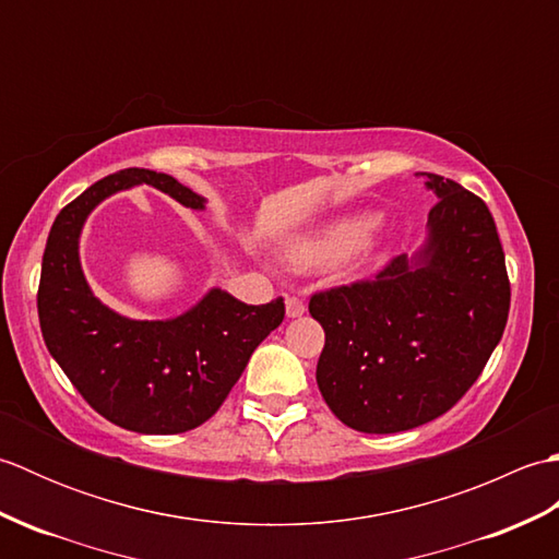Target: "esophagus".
I'll return each instance as SVG.
<instances>
[{"label": "esophagus", "mask_w": 559, "mask_h": 559, "mask_svg": "<svg viewBox=\"0 0 559 559\" xmlns=\"http://www.w3.org/2000/svg\"><path fill=\"white\" fill-rule=\"evenodd\" d=\"M286 314L290 319H298L305 314V302L300 298H295V295H290V298L286 300Z\"/></svg>", "instance_id": "34e87169"}]
</instances>
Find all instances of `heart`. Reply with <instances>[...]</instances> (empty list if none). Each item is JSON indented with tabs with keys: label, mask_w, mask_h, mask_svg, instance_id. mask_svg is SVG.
Segmentation results:
<instances>
[{
	"label": "heart",
	"mask_w": 559,
	"mask_h": 559,
	"mask_svg": "<svg viewBox=\"0 0 559 559\" xmlns=\"http://www.w3.org/2000/svg\"><path fill=\"white\" fill-rule=\"evenodd\" d=\"M377 213H358V216L319 225L288 247L286 259L298 269H319L343 259L346 271L355 273L374 259V242L370 235L377 230Z\"/></svg>",
	"instance_id": "1"
}]
</instances>
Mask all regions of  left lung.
Segmentation results:
<instances>
[{
    "instance_id": "obj_1",
    "label": "left lung",
    "mask_w": 559,
    "mask_h": 559,
    "mask_svg": "<svg viewBox=\"0 0 559 559\" xmlns=\"http://www.w3.org/2000/svg\"><path fill=\"white\" fill-rule=\"evenodd\" d=\"M437 197L427 235L374 281L319 293L317 384L367 435L413 430L466 394L504 334L509 278L492 213L454 180L418 173Z\"/></svg>"
}]
</instances>
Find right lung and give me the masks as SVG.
<instances>
[{"label":"right lung","mask_w":559,"mask_h":559,"mask_svg":"<svg viewBox=\"0 0 559 559\" xmlns=\"http://www.w3.org/2000/svg\"><path fill=\"white\" fill-rule=\"evenodd\" d=\"M148 185L177 204L206 199L175 177L127 168L103 177L59 211L47 237L38 317L45 346L103 418L141 435L194 430L221 408L254 348L283 322V300L245 305L211 288L170 319H132L103 305L81 266V233L105 199Z\"/></svg>","instance_id":"obj_1"}]
</instances>
